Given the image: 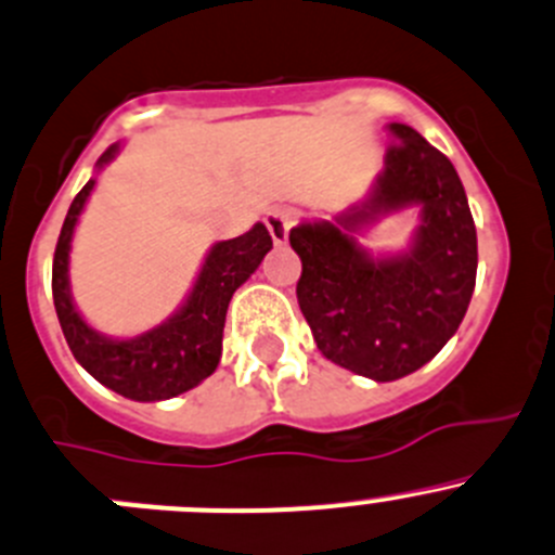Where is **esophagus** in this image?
Instances as JSON below:
<instances>
[{"label": "esophagus", "mask_w": 555, "mask_h": 555, "mask_svg": "<svg viewBox=\"0 0 555 555\" xmlns=\"http://www.w3.org/2000/svg\"><path fill=\"white\" fill-rule=\"evenodd\" d=\"M295 222H298V211H295V208H273V211H268L266 217L268 230H271V238L276 241V244H284V241H287L289 228H293Z\"/></svg>", "instance_id": "esophagus-1"}]
</instances>
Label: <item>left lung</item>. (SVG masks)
Here are the masks:
<instances>
[{"mask_svg": "<svg viewBox=\"0 0 555 555\" xmlns=\"http://www.w3.org/2000/svg\"><path fill=\"white\" fill-rule=\"evenodd\" d=\"M385 170L369 201L336 222L289 230L298 251V304L317 349L341 369L392 382L426 365L469 309L477 230L453 163L406 124H390ZM422 206L409 253L371 258L351 233L382 212Z\"/></svg>", "mask_w": 555, "mask_h": 555, "instance_id": "left-lung-1", "label": "left lung"}]
</instances>
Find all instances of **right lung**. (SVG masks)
<instances>
[{
	"label": "right lung",
	"instance_id": "obj_1",
	"mask_svg": "<svg viewBox=\"0 0 555 555\" xmlns=\"http://www.w3.org/2000/svg\"><path fill=\"white\" fill-rule=\"evenodd\" d=\"M116 152L118 146L107 149L96 159V168L111 163ZM91 190L94 179L75 195L53 251V306L64 338L75 360L100 385L111 387L118 396L132 401H163L181 396L217 371L230 298L271 251V235L266 224L257 222L249 233L214 244L190 298L168 322L134 338H107L86 325L78 314L67 276L69 241Z\"/></svg>",
	"mask_w": 555,
	"mask_h": 555
}]
</instances>
